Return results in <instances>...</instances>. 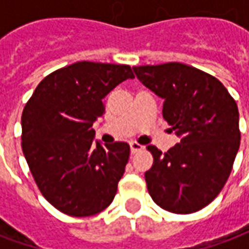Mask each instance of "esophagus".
I'll list each match as a JSON object with an SVG mask.
<instances>
[{
  "label": "esophagus",
  "mask_w": 249,
  "mask_h": 249,
  "mask_svg": "<svg viewBox=\"0 0 249 249\" xmlns=\"http://www.w3.org/2000/svg\"><path fill=\"white\" fill-rule=\"evenodd\" d=\"M129 145H130V152L132 153H136V152H140L144 146L140 145L139 142H136V141H132V142H129Z\"/></svg>",
  "instance_id": "esophagus-1"
}]
</instances>
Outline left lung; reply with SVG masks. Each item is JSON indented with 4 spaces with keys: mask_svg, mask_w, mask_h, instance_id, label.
<instances>
[{
    "mask_svg": "<svg viewBox=\"0 0 249 249\" xmlns=\"http://www.w3.org/2000/svg\"><path fill=\"white\" fill-rule=\"evenodd\" d=\"M136 77L164 100L162 117L180 142L162 153L148 149L145 172L153 201L173 213H193L223 189L240 146L239 109L221 82L181 62L133 68Z\"/></svg>",
    "mask_w": 249,
    "mask_h": 249,
    "instance_id": "obj_1",
    "label": "left lung"
}]
</instances>
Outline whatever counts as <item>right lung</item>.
I'll return each instance as SVG.
<instances>
[{
    "mask_svg": "<svg viewBox=\"0 0 249 249\" xmlns=\"http://www.w3.org/2000/svg\"><path fill=\"white\" fill-rule=\"evenodd\" d=\"M128 78V65L74 62L46 76L25 105L24 156L44 197L64 213L90 216L113 201L130 148L94 141L92 125L105 96Z\"/></svg>",
    "mask_w": 249,
    "mask_h": 249,
    "instance_id": "right-lung-1",
    "label": "right lung"
}]
</instances>
